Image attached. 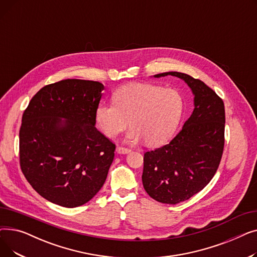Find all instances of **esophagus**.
Masks as SVG:
<instances>
[{"instance_id":"34e87169","label":"esophagus","mask_w":257,"mask_h":257,"mask_svg":"<svg viewBox=\"0 0 257 257\" xmlns=\"http://www.w3.org/2000/svg\"><path fill=\"white\" fill-rule=\"evenodd\" d=\"M116 152L119 153V154H126V153L131 152V149H130V148H126V147H117Z\"/></svg>"}]
</instances>
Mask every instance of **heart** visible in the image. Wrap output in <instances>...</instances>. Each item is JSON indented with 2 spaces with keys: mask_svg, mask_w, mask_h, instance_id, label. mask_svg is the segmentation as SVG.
<instances>
[{
  "mask_svg": "<svg viewBox=\"0 0 257 257\" xmlns=\"http://www.w3.org/2000/svg\"><path fill=\"white\" fill-rule=\"evenodd\" d=\"M113 103H101L94 112L96 123L107 137L114 138L132 127L128 139H144L149 146L167 142L177 128L183 98L174 88L147 83L121 86L113 93Z\"/></svg>",
  "mask_w": 257,
  "mask_h": 257,
  "instance_id": "obj_1",
  "label": "heart"
}]
</instances>
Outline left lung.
Here are the masks:
<instances>
[{"label": "left lung", "instance_id": "8db88e82", "mask_svg": "<svg viewBox=\"0 0 257 257\" xmlns=\"http://www.w3.org/2000/svg\"><path fill=\"white\" fill-rule=\"evenodd\" d=\"M183 79L195 94V108L182 129L169 144L144 154L143 185L151 198L165 204L188 200L210 182L225 144L223 100L203 81L169 72L155 77Z\"/></svg>", "mask_w": 257, "mask_h": 257}]
</instances>
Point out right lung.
<instances>
[{"mask_svg": "<svg viewBox=\"0 0 257 257\" xmlns=\"http://www.w3.org/2000/svg\"><path fill=\"white\" fill-rule=\"evenodd\" d=\"M103 89L98 81L61 80L39 89L23 113L21 170L52 203L83 205L106 180L115 145L94 127Z\"/></svg>", "mask_w": 257, "mask_h": 257, "instance_id": "right-lung-1", "label": "right lung"}]
</instances>
